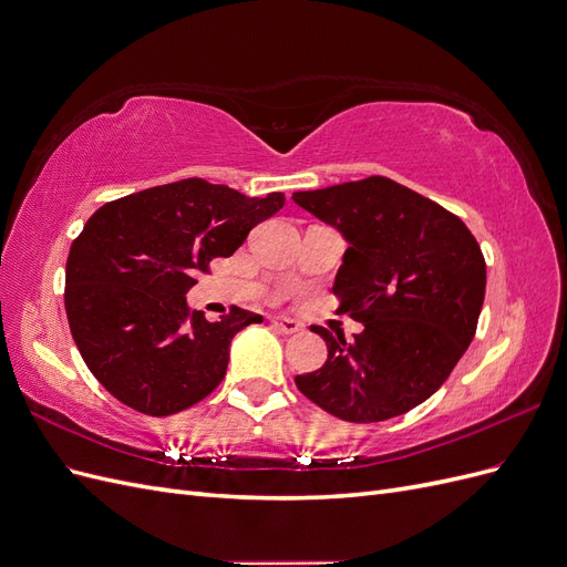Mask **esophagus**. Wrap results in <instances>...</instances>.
I'll return each mask as SVG.
<instances>
[{"instance_id":"esophagus-1","label":"esophagus","mask_w":567,"mask_h":567,"mask_svg":"<svg viewBox=\"0 0 567 567\" xmlns=\"http://www.w3.org/2000/svg\"><path fill=\"white\" fill-rule=\"evenodd\" d=\"M271 326H274V329H277L279 333H286V336L302 331V323H300V321L286 319V317H274V319H271Z\"/></svg>"}]
</instances>
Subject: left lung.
Masks as SVG:
<instances>
[{
  "label": "left lung",
  "mask_w": 567,
  "mask_h": 567,
  "mask_svg": "<svg viewBox=\"0 0 567 567\" xmlns=\"http://www.w3.org/2000/svg\"><path fill=\"white\" fill-rule=\"evenodd\" d=\"M293 200L346 236L333 293L340 312L364 323L352 340L317 326L329 359L296 375L298 390L342 421L406 414L471 346L487 284L483 250L456 215L388 177L296 192Z\"/></svg>",
  "instance_id": "left-lung-1"
}]
</instances>
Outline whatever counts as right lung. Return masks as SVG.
Listing matches in <instances>:
<instances>
[{"mask_svg": "<svg viewBox=\"0 0 567 567\" xmlns=\"http://www.w3.org/2000/svg\"><path fill=\"white\" fill-rule=\"evenodd\" d=\"M284 194L248 198L192 177L99 208L65 262V315L94 379L146 416L194 406L221 383L231 338L262 317L231 307L219 321L186 293L213 257L284 208Z\"/></svg>", "mask_w": 567, "mask_h": 567, "instance_id": "right-lung-1", "label": "right lung"}]
</instances>
